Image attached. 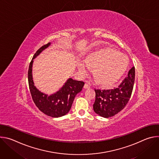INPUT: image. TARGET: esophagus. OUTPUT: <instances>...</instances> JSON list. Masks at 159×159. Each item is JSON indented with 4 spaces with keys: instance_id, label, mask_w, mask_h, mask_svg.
<instances>
[{
    "instance_id": "esophagus-1",
    "label": "esophagus",
    "mask_w": 159,
    "mask_h": 159,
    "mask_svg": "<svg viewBox=\"0 0 159 159\" xmlns=\"http://www.w3.org/2000/svg\"><path fill=\"white\" fill-rule=\"evenodd\" d=\"M84 89H88V88H89V87H90V85H89L87 83H85V84H84Z\"/></svg>"
}]
</instances>
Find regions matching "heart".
I'll return each instance as SVG.
<instances>
[{"instance_id":"obj_1","label":"heart","mask_w":159,"mask_h":159,"mask_svg":"<svg viewBox=\"0 0 159 159\" xmlns=\"http://www.w3.org/2000/svg\"><path fill=\"white\" fill-rule=\"evenodd\" d=\"M127 58L112 49H102L90 54L86 60L78 63V69L85 76L95 68V75L99 82L106 86L115 83L123 74L128 66Z\"/></svg>"}]
</instances>
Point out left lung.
Segmentation results:
<instances>
[{"mask_svg": "<svg viewBox=\"0 0 159 159\" xmlns=\"http://www.w3.org/2000/svg\"><path fill=\"white\" fill-rule=\"evenodd\" d=\"M135 77L134 66L129 70L126 77L117 87L112 89H96V100L93 109L96 114L109 118L125 108L133 91Z\"/></svg>", "mask_w": 159, "mask_h": 159, "instance_id": "8db88e82", "label": "left lung"}]
</instances>
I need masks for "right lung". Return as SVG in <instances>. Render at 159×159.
<instances>
[{
    "label": "right lung",
    "instance_id": "1",
    "mask_svg": "<svg viewBox=\"0 0 159 159\" xmlns=\"http://www.w3.org/2000/svg\"><path fill=\"white\" fill-rule=\"evenodd\" d=\"M50 45V43L43 45L34 55L29 66L28 73V84L32 99L38 109L48 116L58 118L65 115L66 113L69 112L75 96L82 90L84 85V82L70 78L65 82L58 92L50 96L41 93L36 89L34 85L32 77L33 59Z\"/></svg>",
    "mask_w": 159,
    "mask_h": 159
}]
</instances>
